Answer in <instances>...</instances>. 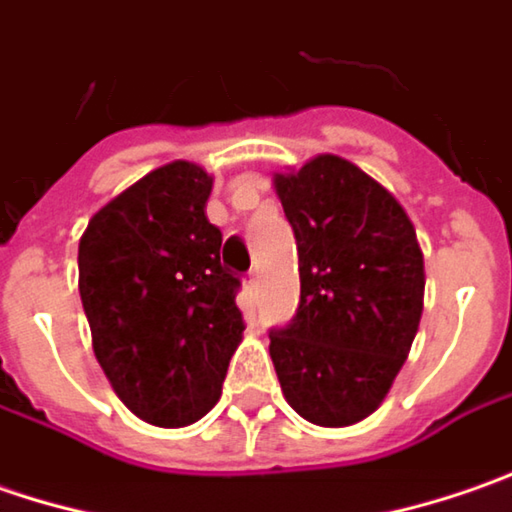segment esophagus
<instances>
[{
	"label": "esophagus",
	"mask_w": 512,
	"mask_h": 512,
	"mask_svg": "<svg viewBox=\"0 0 512 512\" xmlns=\"http://www.w3.org/2000/svg\"><path fill=\"white\" fill-rule=\"evenodd\" d=\"M257 286H260V275H257V269H252L249 278H246V292H249V298H255Z\"/></svg>",
	"instance_id": "1"
}]
</instances>
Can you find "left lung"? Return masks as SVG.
I'll use <instances>...</instances> for the list:
<instances>
[{"label":"left lung","instance_id":"left-lung-1","mask_svg":"<svg viewBox=\"0 0 512 512\" xmlns=\"http://www.w3.org/2000/svg\"><path fill=\"white\" fill-rule=\"evenodd\" d=\"M298 243L300 303L269 355L289 407L349 427L381 407L424 309V255L410 217L355 163L318 154L275 174Z\"/></svg>","mask_w":512,"mask_h":512}]
</instances>
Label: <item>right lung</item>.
I'll return each mask as SVG.
<instances>
[{"label":"right lung","instance_id":"obj_1","mask_svg":"<svg viewBox=\"0 0 512 512\" xmlns=\"http://www.w3.org/2000/svg\"><path fill=\"white\" fill-rule=\"evenodd\" d=\"M209 194L203 168L174 160L105 203L79 237L94 355L125 407L157 427L212 410L246 329Z\"/></svg>","mask_w":512,"mask_h":512}]
</instances>
